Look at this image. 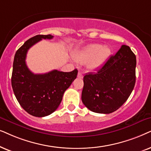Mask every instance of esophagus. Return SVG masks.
<instances>
[{
  "instance_id": "1",
  "label": "esophagus",
  "mask_w": 151,
  "mask_h": 151,
  "mask_svg": "<svg viewBox=\"0 0 151 151\" xmlns=\"http://www.w3.org/2000/svg\"><path fill=\"white\" fill-rule=\"evenodd\" d=\"M77 77H78V78H81V79H82V78H83V74H82L80 72H78Z\"/></svg>"
}]
</instances>
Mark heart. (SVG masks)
Masks as SVG:
<instances>
[{
	"label": "heart",
	"instance_id": "1",
	"mask_svg": "<svg viewBox=\"0 0 151 151\" xmlns=\"http://www.w3.org/2000/svg\"><path fill=\"white\" fill-rule=\"evenodd\" d=\"M110 54L108 46H102L99 44H91L76 55V61L80 63H88V68L90 70L99 68L106 61Z\"/></svg>",
	"mask_w": 151,
	"mask_h": 151
}]
</instances>
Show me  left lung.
<instances>
[{
	"label": "left lung",
	"mask_w": 151,
	"mask_h": 151,
	"mask_svg": "<svg viewBox=\"0 0 151 151\" xmlns=\"http://www.w3.org/2000/svg\"><path fill=\"white\" fill-rule=\"evenodd\" d=\"M136 57L123 45L96 72L83 77L81 99L88 109L96 113L109 114L121 107L135 84Z\"/></svg>",
	"instance_id": "obj_1"
}]
</instances>
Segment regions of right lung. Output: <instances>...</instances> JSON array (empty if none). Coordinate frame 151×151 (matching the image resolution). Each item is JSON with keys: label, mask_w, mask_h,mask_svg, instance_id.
Listing matches in <instances>:
<instances>
[{"label": "right lung", "mask_w": 151, "mask_h": 151, "mask_svg": "<svg viewBox=\"0 0 151 151\" xmlns=\"http://www.w3.org/2000/svg\"><path fill=\"white\" fill-rule=\"evenodd\" d=\"M53 36L37 35L28 39L17 50L13 63L12 86L21 107L32 116L43 117L54 112L64 92L77 78V69L70 72L54 70L45 74H34L26 65L28 50L42 39Z\"/></svg>", "instance_id": "add662e5"}]
</instances>
